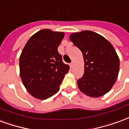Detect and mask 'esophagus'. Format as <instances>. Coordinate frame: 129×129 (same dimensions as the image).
<instances>
[{
  "instance_id": "34e87169",
  "label": "esophagus",
  "mask_w": 129,
  "mask_h": 129,
  "mask_svg": "<svg viewBox=\"0 0 129 129\" xmlns=\"http://www.w3.org/2000/svg\"><path fill=\"white\" fill-rule=\"evenodd\" d=\"M73 67H74V62H71V63H70V67L73 68Z\"/></svg>"
}]
</instances>
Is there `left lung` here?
<instances>
[{
  "mask_svg": "<svg viewBox=\"0 0 129 129\" xmlns=\"http://www.w3.org/2000/svg\"><path fill=\"white\" fill-rule=\"evenodd\" d=\"M69 38L84 58V75L77 82L80 91L92 98L107 93L120 69L119 57L113 45L102 36L88 30L71 34Z\"/></svg>",
  "mask_w": 129,
  "mask_h": 129,
  "instance_id": "left-lung-1",
  "label": "left lung"
}]
</instances>
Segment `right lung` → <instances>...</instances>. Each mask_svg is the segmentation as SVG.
Masks as SVG:
<instances>
[{"label":"right lung","mask_w":129,"mask_h":129,"mask_svg":"<svg viewBox=\"0 0 129 129\" xmlns=\"http://www.w3.org/2000/svg\"><path fill=\"white\" fill-rule=\"evenodd\" d=\"M64 34L48 29L33 35L19 58L20 76L33 97L45 100L55 94L69 66L63 63L58 47Z\"/></svg>","instance_id":"add662e5"}]
</instances>
